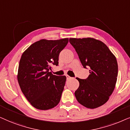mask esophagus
<instances>
[{
	"mask_svg": "<svg viewBox=\"0 0 130 130\" xmlns=\"http://www.w3.org/2000/svg\"><path fill=\"white\" fill-rule=\"evenodd\" d=\"M66 77H67V79H70L72 78V77H71L70 76H69V75H67Z\"/></svg>",
	"mask_w": 130,
	"mask_h": 130,
	"instance_id": "1",
	"label": "esophagus"
}]
</instances>
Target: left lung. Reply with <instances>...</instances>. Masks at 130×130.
I'll use <instances>...</instances> for the list:
<instances>
[{"label": "left lung", "mask_w": 130, "mask_h": 130, "mask_svg": "<svg viewBox=\"0 0 130 130\" xmlns=\"http://www.w3.org/2000/svg\"><path fill=\"white\" fill-rule=\"evenodd\" d=\"M70 42L84 68H90L86 79L76 78L79 83L75 91L83 106L94 109L104 105L115 89L118 77L117 59L102 41L93 38H70Z\"/></svg>", "instance_id": "left-lung-1"}]
</instances>
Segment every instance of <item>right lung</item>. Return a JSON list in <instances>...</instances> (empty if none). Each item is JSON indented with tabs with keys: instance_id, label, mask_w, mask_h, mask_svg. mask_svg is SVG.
Segmentation results:
<instances>
[{
	"instance_id": "obj_1",
	"label": "right lung",
	"mask_w": 130,
	"mask_h": 130,
	"mask_svg": "<svg viewBox=\"0 0 130 130\" xmlns=\"http://www.w3.org/2000/svg\"><path fill=\"white\" fill-rule=\"evenodd\" d=\"M68 39H42L32 44L22 53L17 78L21 90L34 108L48 110L59 103L67 77L53 75L52 65H58L59 55Z\"/></svg>"
}]
</instances>
